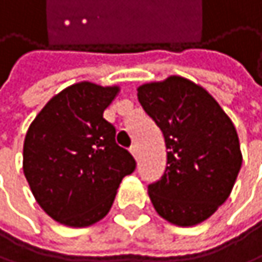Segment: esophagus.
I'll list each match as a JSON object with an SVG mask.
<instances>
[{
    "label": "esophagus",
    "mask_w": 262,
    "mask_h": 262,
    "mask_svg": "<svg viewBox=\"0 0 262 262\" xmlns=\"http://www.w3.org/2000/svg\"><path fill=\"white\" fill-rule=\"evenodd\" d=\"M130 154H132L135 158H138V154H140V150H138V146H132V147H130Z\"/></svg>",
    "instance_id": "esophagus-1"
}]
</instances>
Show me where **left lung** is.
I'll use <instances>...</instances> for the list:
<instances>
[{"label":"left lung","instance_id":"left-lung-1","mask_svg":"<svg viewBox=\"0 0 262 262\" xmlns=\"http://www.w3.org/2000/svg\"><path fill=\"white\" fill-rule=\"evenodd\" d=\"M138 99L167 147V167L149 184L150 201L166 221L192 227L229 198L243 164L232 119L201 85L183 76L138 87Z\"/></svg>","mask_w":262,"mask_h":262}]
</instances>
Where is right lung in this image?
Here are the masks:
<instances>
[{
	"label": "right lung",
	"mask_w": 262,
	"mask_h": 262,
	"mask_svg": "<svg viewBox=\"0 0 262 262\" xmlns=\"http://www.w3.org/2000/svg\"><path fill=\"white\" fill-rule=\"evenodd\" d=\"M118 92V85L76 82L42 107L26 134L24 177L41 209L64 226L102 220L122 178L137 167L102 118Z\"/></svg>",
	"instance_id": "right-lung-1"
}]
</instances>
